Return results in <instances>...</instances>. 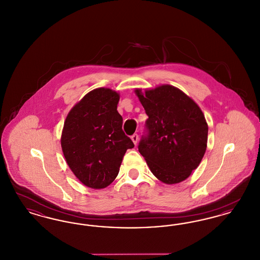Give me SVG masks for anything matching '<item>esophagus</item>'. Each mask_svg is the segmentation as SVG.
<instances>
[{"mask_svg":"<svg viewBox=\"0 0 260 260\" xmlns=\"http://www.w3.org/2000/svg\"><path fill=\"white\" fill-rule=\"evenodd\" d=\"M132 140H133V142L136 145V143H137V141H138V135L135 134L134 136H132Z\"/></svg>","mask_w":260,"mask_h":260,"instance_id":"34e87169","label":"esophagus"}]
</instances>
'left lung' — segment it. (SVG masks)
<instances>
[{
    "instance_id": "left-lung-1",
    "label": "left lung",
    "mask_w": 260,
    "mask_h": 260,
    "mask_svg": "<svg viewBox=\"0 0 260 260\" xmlns=\"http://www.w3.org/2000/svg\"><path fill=\"white\" fill-rule=\"evenodd\" d=\"M148 119V135L138 151L150 171L166 184L179 183L202 161L208 143L209 126L198 104L171 85L135 90Z\"/></svg>"
}]
</instances>
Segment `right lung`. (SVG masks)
<instances>
[{
    "label": "right lung",
    "instance_id": "add662e5",
    "mask_svg": "<svg viewBox=\"0 0 260 260\" xmlns=\"http://www.w3.org/2000/svg\"><path fill=\"white\" fill-rule=\"evenodd\" d=\"M119 100L117 91L95 88L75 104L64 122L60 141L66 162L76 177L92 189L110 185L126 150L135 147L122 129Z\"/></svg>",
    "mask_w": 260,
    "mask_h": 260
}]
</instances>
